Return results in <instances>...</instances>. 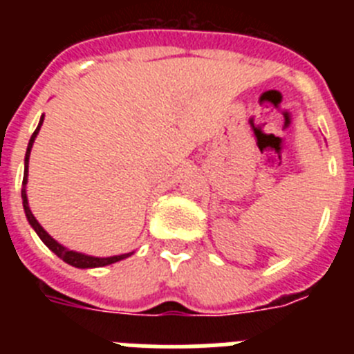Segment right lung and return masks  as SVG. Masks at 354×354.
I'll return each mask as SVG.
<instances>
[{
  "label": "right lung",
  "instance_id": "right-lung-1",
  "mask_svg": "<svg viewBox=\"0 0 354 354\" xmlns=\"http://www.w3.org/2000/svg\"><path fill=\"white\" fill-rule=\"evenodd\" d=\"M44 122V115L39 122V127L35 129V133L31 134L30 143H28V150H26V158H24V179H23V189H21V196H23V205H24V212H26V218L30 221V225L35 228V232L39 234L40 239L44 241V245L48 246L53 253H56L58 257L62 259L64 262L67 264L74 266V268H102V266H108V264H113V262L122 261V259L129 257L131 253H124V255H115V257H90V255H84V253H77V252H72V250H67L65 246H62L60 243H56L51 236H49L42 227H40L39 221L35 220V216L31 214L30 207H28V198H26V183H28V161H30V152H31V147H33V142H35L37 134H39L40 126H42Z\"/></svg>",
  "mask_w": 354,
  "mask_h": 354
}]
</instances>
